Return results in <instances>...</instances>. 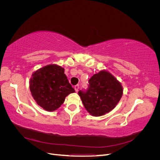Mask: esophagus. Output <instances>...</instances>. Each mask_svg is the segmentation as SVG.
Masks as SVG:
<instances>
[{"instance_id":"1","label":"esophagus","mask_w":160,"mask_h":160,"mask_svg":"<svg viewBox=\"0 0 160 160\" xmlns=\"http://www.w3.org/2000/svg\"><path fill=\"white\" fill-rule=\"evenodd\" d=\"M74 88H75V90L76 91H77L79 90V85H76L75 87H74Z\"/></svg>"}]
</instances>
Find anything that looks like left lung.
<instances>
[{"label":"left lung","mask_w":160,"mask_h":160,"mask_svg":"<svg viewBox=\"0 0 160 160\" xmlns=\"http://www.w3.org/2000/svg\"><path fill=\"white\" fill-rule=\"evenodd\" d=\"M87 90L78 93L86 110L93 116L109 113L119 103L123 88L114 76L107 71H101L89 80Z\"/></svg>","instance_id":"left-lung-1"}]
</instances>
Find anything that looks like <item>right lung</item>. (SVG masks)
<instances>
[{
    "label": "right lung",
    "instance_id": "obj_1",
    "mask_svg": "<svg viewBox=\"0 0 160 160\" xmlns=\"http://www.w3.org/2000/svg\"><path fill=\"white\" fill-rule=\"evenodd\" d=\"M61 66L49 65L33 72L30 79V90L34 99L48 111L57 109L66 97L75 90L69 83Z\"/></svg>",
    "mask_w": 160,
    "mask_h": 160
}]
</instances>
